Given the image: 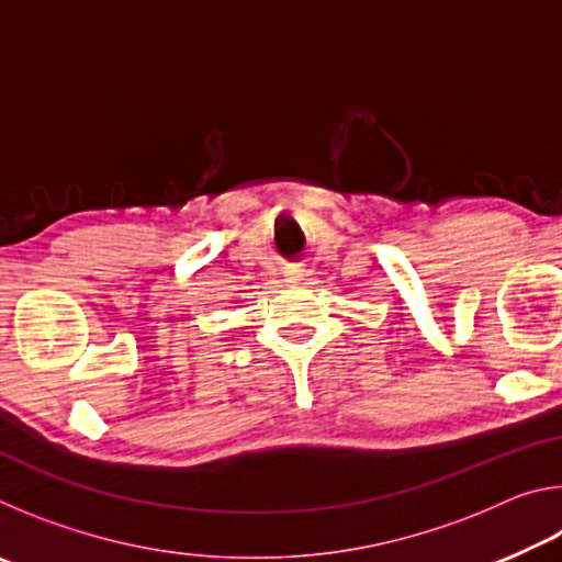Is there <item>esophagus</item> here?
<instances>
[{
    "mask_svg": "<svg viewBox=\"0 0 562 562\" xmlns=\"http://www.w3.org/2000/svg\"><path fill=\"white\" fill-rule=\"evenodd\" d=\"M288 280H290V282L302 280V270H290V272H288Z\"/></svg>",
    "mask_w": 562,
    "mask_h": 562,
    "instance_id": "esophagus-1",
    "label": "esophagus"
}]
</instances>
